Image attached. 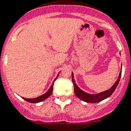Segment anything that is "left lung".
I'll return each mask as SVG.
<instances>
[{
  "instance_id": "1",
  "label": "left lung",
  "mask_w": 131,
  "mask_h": 131,
  "mask_svg": "<svg viewBox=\"0 0 131 131\" xmlns=\"http://www.w3.org/2000/svg\"><path fill=\"white\" fill-rule=\"evenodd\" d=\"M121 72L122 71H121L118 79L116 80V81L115 82V84H113V86H112L111 89H109L107 90V91H103L102 93L94 94H89V93H85L84 91L80 89L79 88V86H78L77 85V84L75 83V81H74V74H73V73H72V82H73V85H74V93H75V94L77 95V96L79 97L80 99L84 101V102H86V103H98V102H100V101H103V100L105 99L106 98L109 97V96L113 94V92L115 91V90L116 89V86H118L120 79H121Z\"/></svg>"
}]
</instances>
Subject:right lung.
<instances>
[{"mask_svg": "<svg viewBox=\"0 0 131 131\" xmlns=\"http://www.w3.org/2000/svg\"><path fill=\"white\" fill-rule=\"evenodd\" d=\"M59 73L58 74V75H57V77H56V79L54 80L53 82H52V84H51V86H50V89H49L47 91V92H46L45 94H42V95H41V96H38V97L35 98V99H26V98H23V99H25V101H26L27 102H29V103H40V102H41V101H44V100H45V99H47V98L49 97V96H50V94H52V91H53L54 82L56 79L58 78V77H59Z\"/></svg>", "mask_w": 131, "mask_h": 131, "instance_id": "obj_1", "label": "right lung"}]
</instances>
